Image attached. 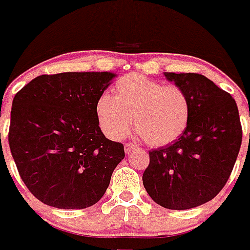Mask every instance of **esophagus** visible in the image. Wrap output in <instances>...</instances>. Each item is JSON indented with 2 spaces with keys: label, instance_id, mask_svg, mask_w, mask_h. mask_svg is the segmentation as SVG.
I'll return each instance as SVG.
<instances>
[{
  "label": "esophagus",
  "instance_id": "34e87169",
  "mask_svg": "<svg viewBox=\"0 0 250 250\" xmlns=\"http://www.w3.org/2000/svg\"><path fill=\"white\" fill-rule=\"evenodd\" d=\"M135 148H137V145L132 144V143H128V144L125 145V153H129V152H131V150H133V149H135Z\"/></svg>",
  "mask_w": 250,
  "mask_h": 250
}]
</instances>
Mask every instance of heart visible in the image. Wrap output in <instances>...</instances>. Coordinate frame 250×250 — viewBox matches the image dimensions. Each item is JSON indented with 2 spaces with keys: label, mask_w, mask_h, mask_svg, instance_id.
<instances>
[{
  "label": "heart",
  "mask_w": 250,
  "mask_h": 250,
  "mask_svg": "<svg viewBox=\"0 0 250 250\" xmlns=\"http://www.w3.org/2000/svg\"><path fill=\"white\" fill-rule=\"evenodd\" d=\"M96 117L102 132L121 140L132 128L154 146L175 141L190 119V100L183 88L165 85L140 74H129L114 85V96L104 93L96 102Z\"/></svg>",
  "instance_id": "heart-1"
}]
</instances>
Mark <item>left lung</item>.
Wrapping results in <instances>:
<instances>
[{"label": "left lung", "instance_id": "1", "mask_svg": "<svg viewBox=\"0 0 250 250\" xmlns=\"http://www.w3.org/2000/svg\"><path fill=\"white\" fill-rule=\"evenodd\" d=\"M165 76L188 94L189 125L172 144L149 150L143 183L158 205L192 209L213 200L226 186L240 150L243 128L232 96L206 76Z\"/></svg>", "mask_w": 250, "mask_h": 250}]
</instances>
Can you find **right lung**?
Instances as JSON below:
<instances>
[{"label":"right lung","instance_id":"add662e5","mask_svg":"<svg viewBox=\"0 0 250 250\" xmlns=\"http://www.w3.org/2000/svg\"><path fill=\"white\" fill-rule=\"evenodd\" d=\"M111 72L40 75L13 100L9 145L29 192L58 209H85L100 201L125 146L106 139L96 102Z\"/></svg>","mask_w":250,"mask_h":250}]
</instances>
